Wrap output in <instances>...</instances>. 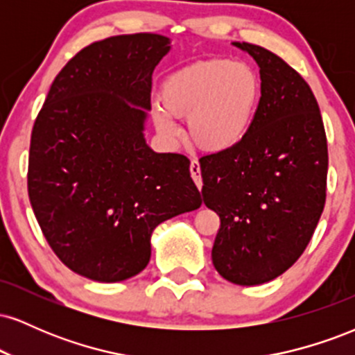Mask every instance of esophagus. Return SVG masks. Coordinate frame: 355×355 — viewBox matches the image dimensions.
<instances>
[{
  "mask_svg": "<svg viewBox=\"0 0 355 355\" xmlns=\"http://www.w3.org/2000/svg\"><path fill=\"white\" fill-rule=\"evenodd\" d=\"M190 173H191V178H193L195 185L198 187V190H202V173H200V164H198L197 160H191L190 164Z\"/></svg>",
  "mask_w": 355,
  "mask_h": 355,
  "instance_id": "34e87169",
  "label": "esophagus"
}]
</instances>
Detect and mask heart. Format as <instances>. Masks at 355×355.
Wrapping results in <instances>:
<instances>
[{"label": "heart", "instance_id": "1", "mask_svg": "<svg viewBox=\"0 0 355 355\" xmlns=\"http://www.w3.org/2000/svg\"><path fill=\"white\" fill-rule=\"evenodd\" d=\"M262 100V83L242 61H195L168 75L155 123L166 138L180 135L173 116H189V135L207 152H225L247 137Z\"/></svg>", "mask_w": 355, "mask_h": 355}]
</instances>
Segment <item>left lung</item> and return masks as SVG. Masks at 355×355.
I'll list each match as a JSON object with an SVG mask.
<instances>
[{"label": "left lung", "instance_id": "1", "mask_svg": "<svg viewBox=\"0 0 355 355\" xmlns=\"http://www.w3.org/2000/svg\"><path fill=\"white\" fill-rule=\"evenodd\" d=\"M260 68L262 100L247 137L200 158L203 202L220 217L211 262L225 280L282 275L311 242L324 210L327 138L311 87L262 46L232 43Z\"/></svg>", "mask_w": 355, "mask_h": 355}]
</instances>
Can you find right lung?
Returning a JSON list of instances; mask_svg holds the SVG:
<instances>
[{
  "mask_svg": "<svg viewBox=\"0 0 355 355\" xmlns=\"http://www.w3.org/2000/svg\"><path fill=\"white\" fill-rule=\"evenodd\" d=\"M170 48L153 33L92 43L56 75L35 121V217L61 262L96 282L140 274L153 230L202 205L189 158L145 140L152 75Z\"/></svg>",
  "mask_w": 355,
  "mask_h": 355,
  "instance_id": "1",
  "label": "right lung"
}]
</instances>
